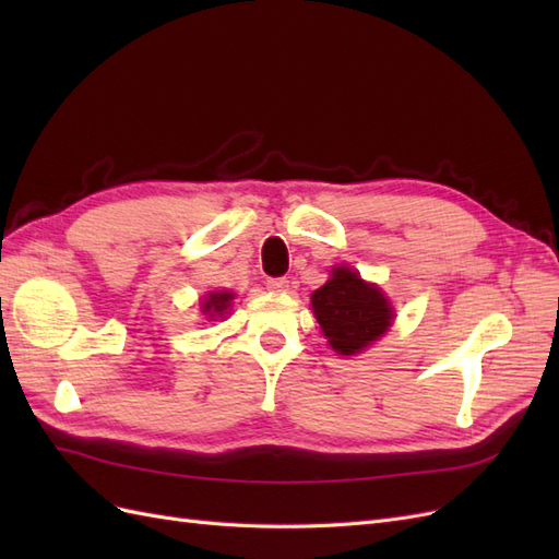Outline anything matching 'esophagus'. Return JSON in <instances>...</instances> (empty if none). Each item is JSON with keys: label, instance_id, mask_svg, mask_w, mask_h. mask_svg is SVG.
I'll use <instances>...</instances> for the list:
<instances>
[{"label": "esophagus", "instance_id": "esophagus-1", "mask_svg": "<svg viewBox=\"0 0 559 559\" xmlns=\"http://www.w3.org/2000/svg\"><path fill=\"white\" fill-rule=\"evenodd\" d=\"M265 286L273 294H286V292H289V280H286V277H273V280L265 282Z\"/></svg>", "mask_w": 559, "mask_h": 559}]
</instances>
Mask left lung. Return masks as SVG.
Here are the masks:
<instances>
[{
  "instance_id": "8db88e82",
  "label": "left lung",
  "mask_w": 559,
  "mask_h": 559,
  "mask_svg": "<svg viewBox=\"0 0 559 559\" xmlns=\"http://www.w3.org/2000/svg\"><path fill=\"white\" fill-rule=\"evenodd\" d=\"M312 310L329 345L343 357L378 341L394 317L378 286L364 282L349 267L333 270V277L312 294Z\"/></svg>"
}]
</instances>
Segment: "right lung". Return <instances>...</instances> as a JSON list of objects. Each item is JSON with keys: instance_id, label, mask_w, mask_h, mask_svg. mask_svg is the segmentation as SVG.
Wrapping results in <instances>:
<instances>
[{"instance_id": "1", "label": "right lung", "mask_w": 559, "mask_h": 559, "mask_svg": "<svg viewBox=\"0 0 559 559\" xmlns=\"http://www.w3.org/2000/svg\"><path fill=\"white\" fill-rule=\"evenodd\" d=\"M230 300H233V294L214 292V294H210V298L205 302H202V312H205L207 317H214V314L222 317L228 310Z\"/></svg>"}]
</instances>
